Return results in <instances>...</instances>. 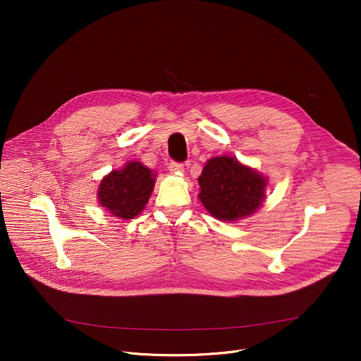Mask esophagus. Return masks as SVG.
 Masks as SVG:
<instances>
[{"label": "esophagus", "instance_id": "1", "mask_svg": "<svg viewBox=\"0 0 361 361\" xmlns=\"http://www.w3.org/2000/svg\"><path fill=\"white\" fill-rule=\"evenodd\" d=\"M168 169H169V173L178 174V173H183L184 165L180 164V162H169V164H168Z\"/></svg>", "mask_w": 361, "mask_h": 361}]
</instances>
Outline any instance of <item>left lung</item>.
I'll return each instance as SVG.
<instances>
[{
  "label": "left lung",
  "instance_id": "1",
  "mask_svg": "<svg viewBox=\"0 0 361 361\" xmlns=\"http://www.w3.org/2000/svg\"><path fill=\"white\" fill-rule=\"evenodd\" d=\"M197 180L202 204L221 221H237L249 216L267 199L264 187L268 180L233 157L209 159Z\"/></svg>",
  "mask_w": 361,
  "mask_h": 361
}]
</instances>
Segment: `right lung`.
<instances>
[{
	"mask_svg": "<svg viewBox=\"0 0 361 361\" xmlns=\"http://www.w3.org/2000/svg\"><path fill=\"white\" fill-rule=\"evenodd\" d=\"M155 174L139 161H130L101 180L98 202L120 219L136 218L154 190Z\"/></svg>",
	"mask_w": 361,
	"mask_h": 361,
	"instance_id": "obj_1",
	"label": "right lung"
}]
</instances>
